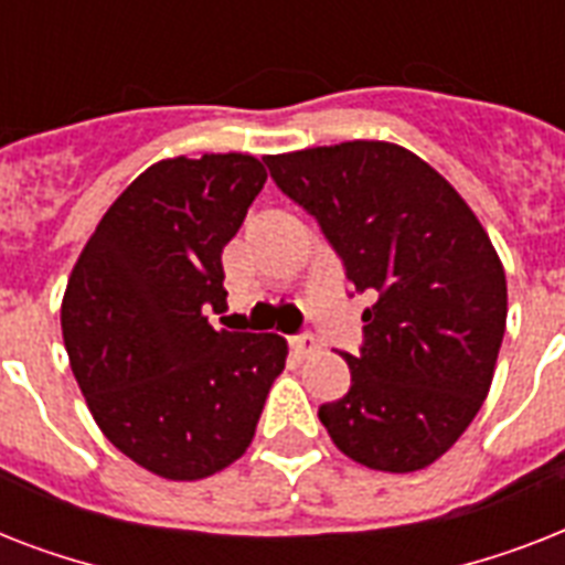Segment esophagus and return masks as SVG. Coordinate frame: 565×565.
<instances>
[{
    "label": "esophagus",
    "instance_id": "34e87169",
    "mask_svg": "<svg viewBox=\"0 0 565 565\" xmlns=\"http://www.w3.org/2000/svg\"><path fill=\"white\" fill-rule=\"evenodd\" d=\"M290 345H292V352L301 354V358H305V354H313L319 349L317 337H313V334H296L290 340Z\"/></svg>",
    "mask_w": 565,
    "mask_h": 565
}]
</instances>
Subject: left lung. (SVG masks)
I'll return each instance as SVG.
<instances>
[{
    "label": "left lung",
    "mask_w": 565,
    "mask_h": 565,
    "mask_svg": "<svg viewBox=\"0 0 565 565\" xmlns=\"http://www.w3.org/2000/svg\"><path fill=\"white\" fill-rule=\"evenodd\" d=\"M266 167L372 299L361 352H343L352 386L319 419L358 463L425 469L481 411L499 361L508 281L487 231L402 146L352 140L269 154Z\"/></svg>",
    "instance_id": "1"
}]
</instances>
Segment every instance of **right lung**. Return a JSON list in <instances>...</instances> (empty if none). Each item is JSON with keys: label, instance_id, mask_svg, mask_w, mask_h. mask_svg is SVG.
Returning a JSON list of instances; mask_svg holds the SVG:
<instances>
[{"label": "right lung", "instance_id": "obj_1", "mask_svg": "<svg viewBox=\"0 0 565 565\" xmlns=\"http://www.w3.org/2000/svg\"><path fill=\"white\" fill-rule=\"evenodd\" d=\"M252 154L149 167L87 239L61 305L73 375L102 434L170 481L234 463L284 370L278 334L216 331L222 248L264 190Z\"/></svg>", "mask_w": 565, "mask_h": 565}]
</instances>
